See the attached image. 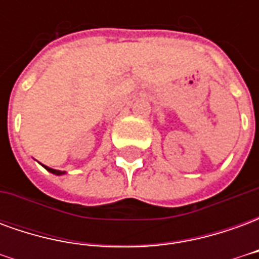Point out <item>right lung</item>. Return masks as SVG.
I'll return each mask as SVG.
<instances>
[{"label": "right lung", "mask_w": 259, "mask_h": 259, "mask_svg": "<svg viewBox=\"0 0 259 259\" xmlns=\"http://www.w3.org/2000/svg\"><path fill=\"white\" fill-rule=\"evenodd\" d=\"M44 168L47 169L48 172H51L53 175H57V176H61V175H65L66 172L65 170H57V169H53V168H50V166H46V165H42Z\"/></svg>", "instance_id": "obj_1"}]
</instances>
